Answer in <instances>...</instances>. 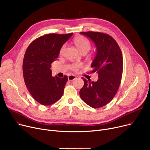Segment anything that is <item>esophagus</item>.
<instances>
[{
	"instance_id": "34e87169",
	"label": "esophagus",
	"mask_w": 150,
	"mask_h": 150,
	"mask_svg": "<svg viewBox=\"0 0 150 150\" xmlns=\"http://www.w3.org/2000/svg\"><path fill=\"white\" fill-rule=\"evenodd\" d=\"M75 79H76L75 76L72 75H69V76H68V80H69V81H73V80H74Z\"/></svg>"
}]
</instances>
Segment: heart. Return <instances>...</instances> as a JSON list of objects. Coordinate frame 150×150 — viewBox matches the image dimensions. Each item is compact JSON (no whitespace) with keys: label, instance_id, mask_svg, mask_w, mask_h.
<instances>
[{"label":"heart","instance_id":"obj_1","mask_svg":"<svg viewBox=\"0 0 150 150\" xmlns=\"http://www.w3.org/2000/svg\"><path fill=\"white\" fill-rule=\"evenodd\" d=\"M74 44L75 47H76L77 50H79L81 53H83V52H88L90 48H91V43L88 40V39L84 37H77L74 39ZM65 48V46H64L61 48L60 50V53H62V52ZM81 67V65L79 64H74L71 66V69L74 71H76L79 70Z\"/></svg>","mask_w":150,"mask_h":150}]
</instances>
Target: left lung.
I'll return each mask as SVG.
<instances>
[{
  "label": "left lung",
  "mask_w": 150,
  "mask_h": 150,
  "mask_svg": "<svg viewBox=\"0 0 150 150\" xmlns=\"http://www.w3.org/2000/svg\"><path fill=\"white\" fill-rule=\"evenodd\" d=\"M80 34L90 38L96 45L97 53L91 67L99 79L94 82L82 78L84 86L80 96L89 106L100 108L113 99L119 89L122 74V53L115 39L107 34L92 31Z\"/></svg>",
  "instance_id": "1"
}]
</instances>
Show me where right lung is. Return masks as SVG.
Segmentation results:
<instances>
[{
  "label": "right lung",
  "instance_id": "1",
  "mask_svg": "<svg viewBox=\"0 0 150 150\" xmlns=\"http://www.w3.org/2000/svg\"><path fill=\"white\" fill-rule=\"evenodd\" d=\"M72 34L44 35L34 40L25 51L23 62L24 82L33 98L42 105H51L63 95L67 76H52L51 64Z\"/></svg>",
  "mask_w": 150,
  "mask_h": 150
}]
</instances>
